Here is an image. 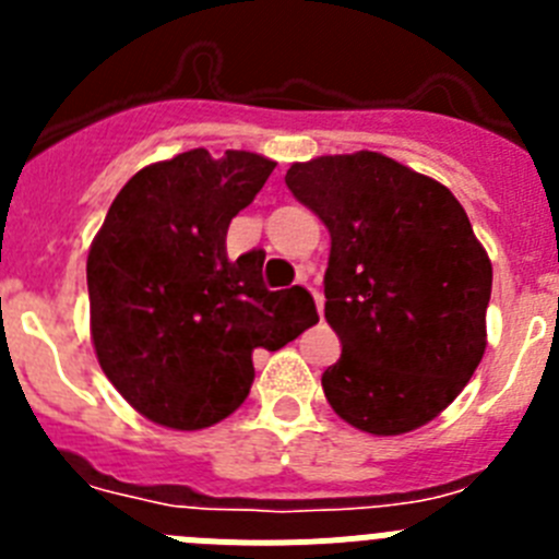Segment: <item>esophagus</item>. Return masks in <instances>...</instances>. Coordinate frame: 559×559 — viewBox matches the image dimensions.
Listing matches in <instances>:
<instances>
[{"label":"esophagus","mask_w":559,"mask_h":559,"mask_svg":"<svg viewBox=\"0 0 559 559\" xmlns=\"http://www.w3.org/2000/svg\"><path fill=\"white\" fill-rule=\"evenodd\" d=\"M302 285H305V288L310 290V294H313V299H316V310H319V316H322V305H324V299H322V294H319V288H313V285H308V276H302Z\"/></svg>","instance_id":"1"}]
</instances>
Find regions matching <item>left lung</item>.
Returning a JSON list of instances; mask_svg holds the SVG:
<instances>
[{
  "label": "left lung",
  "instance_id": "8db88e82",
  "mask_svg": "<svg viewBox=\"0 0 559 559\" xmlns=\"http://www.w3.org/2000/svg\"><path fill=\"white\" fill-rule=\"evenodd\" d=\"M285 185L330 231L324 319L333 412L397 437L445 412L487 347L492 265L445 185L383 153L296 162Z\"/></svg>",
  "mask_w": 559,
  "mask_h": 559
}]
</instances>
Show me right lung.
Masks as SVG:
<instances>
[{"label": "right lung", "mask_w": 559, "mask_h": 559, "mask_svg": "<svg viewBox=\"0 0 559 559\" xmlns=\"http://www.w3.org/2000/svg\"><path fill=\"white\" fill-rule=\"evenodd\" d=\"M276 162L260 153H179L120 192L86 260L92 341L103 372L142 417L199 431L229 417L254 380V349L319 322L313 296L269 290L263 251L226 254L237 212Z\"/></svg>", "instance_id": "add662e5"}]
</instances>
